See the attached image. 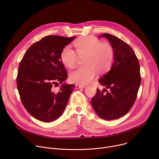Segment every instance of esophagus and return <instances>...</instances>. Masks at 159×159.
<instances>
[{"mask_svg": "<svg viewBox=\"0 0 159 159\" xmlns=\"http://www.w3.org/2000/svg\"><path fill=\"white\" fill-rule=\"evenodd\" d=\"M84 88H85V85H78V84H76V85H75V89Z\"/></svg>", "mask_w": 159, "mask_h": 159, "instance_id": "34e87169", "label": "esophagus"}]
</instances>
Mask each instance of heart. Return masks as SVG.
Wrapping results in <instances>:
<instances>
[{
	"mask_svg": "<svg viewBox=\"0 0 159 159\" xmlns=\"http://www.w3.org/2000/svg\"><path fill=\"white\" fill-rule=\"evenodd\" d=\"M76 52L70 46H65L61 51L60 58L66 67H75L79 57H84L83 63L85 66L71 71L70 80L75 84L85 85L90 82L97 75L98 70L101 72L107 71L111 66L115 58L113 48L96 37L88 36L80 38L74 42Z\"/></svg>",
	"mask_w": 159,
	"mask_h": 159,
	"instance_id": "1",
	"label": "heart"
}]
</instances>
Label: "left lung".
<instances>
[{
  "mask_svg": "<svg viewBox=\"0 0 159 159\" xmlns=\"http://www.w3.org/2000/svg\"><path fill=\"white\" fill-rule=\"evenodd\" d=\"M115 51L114 63L110 70L98 81L107 89H97L91 105L98 116L104 120L118 119L133 106L141 84L140 67L132 48L118 37L103 34Z\"/></svg>",
  "mask_w": 159,
  "mask_h": 159,
  "instance_id": "1",
  "label": "left lung"
}]
</instances>
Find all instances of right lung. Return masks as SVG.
<instances>
[{
	"instance_id": "add662e5",
	"label": "right lung",
	"mask_w": 159,
	"mask_h": 159,
	"mask_svg": "<svg viewBox=\"0 0 159 159\" xmlns=\"http://www.w3.org/2000/svg\"><path fill=\"white\" fill-rule=\"evenodd\" d=\"M76 37L48 35L28 49L20 63L17 88L23 105L32 117L44 122L56 120L63 112L75 85L63 84L66 70L60 58L62 49Z\"/></svg>"
}]
</instances>
